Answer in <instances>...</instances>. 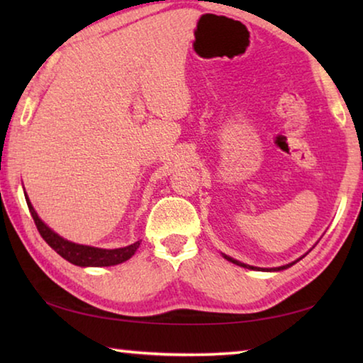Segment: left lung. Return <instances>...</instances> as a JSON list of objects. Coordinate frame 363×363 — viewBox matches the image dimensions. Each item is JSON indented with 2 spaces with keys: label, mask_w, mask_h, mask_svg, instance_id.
I'll use <instances>...</instances> for the list:
<instances>
[{
  "label": "left lung",
  "mask_w": 363,
  "mask_h": 363,
  "mask_svg": "<svg viewBox=\"0 0 363 363\" xmlns=\"http://www.w3.org/2000/svg\"><path fill=\"white\" fill-rule=\"evenodd\" d=\"M224 257L227 261H230V262H233V264H237V266H242V267H247V269H256V270H259L257 267H251V266H247V264H243V262H238V261H235V259H232V257H229V256H225L224 255ZM296 262V261H294ZM294 262H291V264H286V266H281V267H277V269H272V270H281V269H286V267H290V266H293ZM264 270V269H262ZM269 270V269H267Z\"/></svg>",
  "instance_id": "left-lung-1"
}]
</instances>
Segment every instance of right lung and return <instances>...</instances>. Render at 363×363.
Returning a JSON list of instances; mask_svg holds the SVG:
<instances>
[{
    "label": "right lung",
    "mask_w": 363,
    "mask_h": 363,
    "mask_svg": "<svg viewBox=\"0 0 363 363\" xmlns=\"http://www.w3.org/2000/svg\"><path fill=\"white\" fill-rule=\"evenodd\" d=\"M27 205L30 214L35 220L36 229H38L40 235L43 237L49 247H51L57 255H60L75 266H82V267H106V266H115V264H121L130 259V257L136 253V250L139 248L140 240L130 245V247L125 248H116V250H102V248H94V247H86V245H78V243H72L65 238L59 237L56 232L49 229V227L43 223V220L38 218L35 208L30 203L28 196L26 195Z\"/></svg>",
    "instance_id": "right-lung-1"
}]
</instances>
